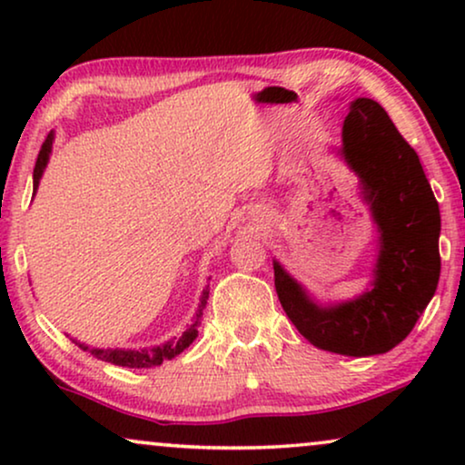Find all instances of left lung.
Segmentation results:
<instances>
[{
  "label": "left lung",
  "instance_id": "obj_1",
  "mask_svg": "<svg viewBox=\"0 0 465 465\" xmlns=\"http://www.w3.org/2000/svg\"><path fill=\"white\" fill-rule=\"evenodd\" d=\"M342 154L361 177L381 228L374 288L353 302L320 309L275 262L279 302L298 332L326 351L379 355L402 342L440 277V209L417 152L377 101L360 97L342 126Z\"/></svg>",
  "mask_w": 465,
  "mask_h": 465
}]
</instances>
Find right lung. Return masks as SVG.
Wrapping results in <instances>:
<instances>
[{
    "instance_id": "add662e5",
    "label": "right lung",
    "mask_w": 465,
    "mask_h": 465,
    "mask_svg": "<svg viewBox=\"0 0 465 465\" xmlns=\"http://www.w3.org/2000/svg\"><path fill=\"white\" fill-rule=\"evenodd\" d=\"M50 145H53V133H48V137L44 139L42 148H40V154H37V161H35V169H34V186L37 188V183H40V177L44 173V167H46L48 163V154H50ZM207 298H209V290L203 292V298H201V304H199V311H196V317L194 322L190 323V328L183 332L180 339L177 341H169L164 342L163 347H152V349H139V351H131V349H91L86 345H80V349H84L94 358L104 360V361H110V364H116V366H129V368H152V366H158L163 364V360H171L175 358L177 353H182L183 349H186L190 342L196 339V328H199V322H201V315H203V309H205L207 304Z\"/></svg>"
}]
</instances>
